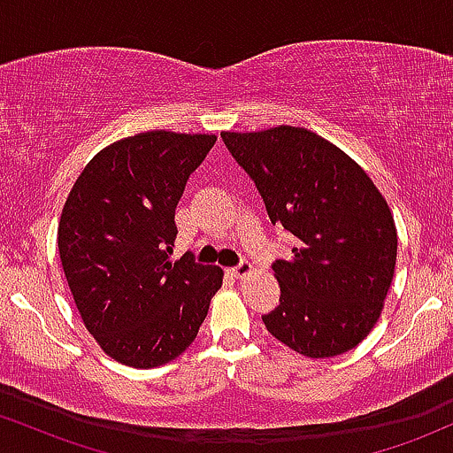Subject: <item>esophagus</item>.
I'll use <instances>...</instances> for the list:
<instances>
[{
    "mask_svg": "<svg viewBox=\"0 0 453 453\" xmlns=\"http://www.w3.org/2000/svg\"><path fill=\"white\" fill-rule=\"evenodd\" d=\"M250 272H252V265H250V263H248V261H242L240 265H235V267L231 269V273H233V276H235V278L248 276V273H250Z\"/></svg>",
    "mask_w": 453,
    "mask_h": 453,
    "instance_id": "34e87169",
    "label": "esophagus"
}]
</instances>
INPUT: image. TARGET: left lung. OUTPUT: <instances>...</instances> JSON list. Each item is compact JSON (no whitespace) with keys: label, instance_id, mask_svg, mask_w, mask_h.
<instances>
[{"label":"left lung","instance_id":"8db88e82","mask_svg":"<svg viewBox=\"0 0 453 453\" xmlns=\"http://www.w3.org/2000/svg\"><path fill=\"white\" fill-rule=\"evenodd\" d=\"M261 192L269 220L293 235L273 263L280 306L267 332L306 357L357 347L379 321L394 278L398 235L388 201L342 150L306 128L222 132Z\"/></svg>","mask_w":453,"mask_h":453}]
</instances>
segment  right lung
Listing matches in <instances>:
<instances>
[{"label": "right lung", "instance_id": "add662e5", "mask_svg": "<svg viewBox=\"0 0 453 453\" xmlns=\"http://www.w3.org/2000/svg\"><path fill=\"white\" fill-rule=\"evenodd\" d=\"M216 134L151 130L104 147L74 181L58 246L81 319L115 362L169 364L195 342L222 269L171 263L175 207Z\"/></svg>", "mask_w": 453, "mask_h": 453}]
</instances>
